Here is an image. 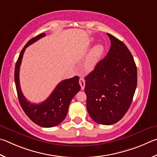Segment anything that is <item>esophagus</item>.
Here are the masks:
<instances>
[{
    "instance_id": "34e87169",
    "label": "esophagus",
    "mask_w": 157,
    "mask_h": 157,
    "mask_svg": "<svg viewBox=\"0 0 157 157\" xmlns=\"http://www.w3.org/2000/svg\"><path fill=\"white\" fill-rule=\"evenodd\" d=\"M79 84H80L81 90H83L85 88V86H86V83H85V79L83 78H80L79 79Z\"/></svg>"
}]
</instances>
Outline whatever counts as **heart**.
<instances>
[{
  "label": "heart",
  "instance_id": "obj_1",
  "mask_svg": "<svg viewBox=\"0 0 157 157\" xmlns=\"http://www.w3.org/2000/svg\"><path fill=\"white\" fill-rule=\"evenodd\" d=\"M103 51L104 48L102 45L98 44V45H95L92 48L91 52H90L86 60L85 67L89 70H92L95 67V65H97L98 59H100L101 55L103 54Z\"/></svg>",
  "mask_w": 157,
  "mask_h": 157
}]
</instances>
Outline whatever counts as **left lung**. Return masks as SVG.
<instances>
[{
    "instance_id": "left-lung-1",
    "label": "left lung",
    "mask_w": 157,
    "mask_h": 157,
    "mask_svg": "<svg viewBox=\"0 0 157 157\" xmlns=\"http://www.w3.org/2000/svg\"><path fill=\"white\" fill-rule=\"evenodd\" d=\"M107 56L86 76L87 110L98 124L112 125L124 117L137 85V70L132 55L122 41L110 34Z\"/></svg>"
}]
</instances>
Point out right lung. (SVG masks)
<instances>
[{
	"mask_svg": "<svg viewBox=\"0 0 157 157\" xmlns=\"http://www.w3.org/2000/svg\"><path fill=\"white\" fill-rule=\"evenodd\" d=\"M44 36L45 34L42 33L32 38L22 49L15 65L14 81L19 103L27 116L38 125L52 128L60 124L65 119L70 102L80 91L81 86L78 83L79 77L75 76L59 83L49 97L39 104L30 103L24 97L19 81V70L23 54L27 47Z\"/></svg>",
	"mask_w": 157,
	"mask_h": 157,
	"instance_id": "obj_1",
	"label": "right lung"
}]
</instances>
